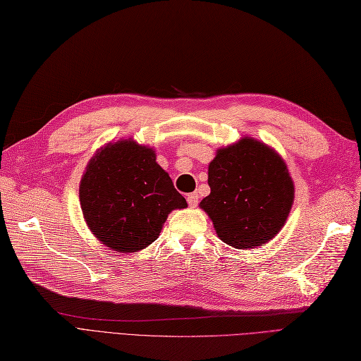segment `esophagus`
<instances>
[{"label": "esophagus", "instance_id": "obj_1", "mask_svg": "<svg viewBox=\"0 0 361 361\" xmlns=\"http://www.w3.org/2000/svg\"><path fill=\"white\" fill-rule=\"evenodd\" d=\"M197 201H200V196H197V193H189L188 195V204L195 208L197 205Z\"/></svg>", "mask_w": 361, "mask_h": 361}]
</instances>
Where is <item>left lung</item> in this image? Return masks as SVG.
Returning a JSON list of instances; mask_svg holds the SVG:
<instances>
[{
	"instance_id": "obj_1",
	"label": "left lung",
	"mask_w": 361,
	"mask_h": 361,
	"mask_svg": "<svg viewBox=\"0 0 361 361\" xmlns=\"http://www.w3.org/2000/svg\"><path fill=\"white\" fill-rule=\"evenodd\" d=\"M212 193L201 201L219 238L235 249L270 241L285 225L294 184L285 161L267 145L244 137L220 148L208 166Z\"/></svg>"
}]
</instances>
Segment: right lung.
Segmentation results:
<instances>
[{
	"instance_id": "right-lung-1",
	"label": "right lung",
	"mask_w": 361,
	"mask_h": 361,
	"mask_svg": "<svg viewBox=\"0 0 361 361\" xmlns=\"http://www.w3.org/2000/svg\"><path fill=\"white\" fill-rule=\"evenodd\" d=\"M79 197L92 234L123 253L147 247L168 214L188 207L154 151L132 139L109 144L90 160Z\"/></svg>"
}]
</instances>
